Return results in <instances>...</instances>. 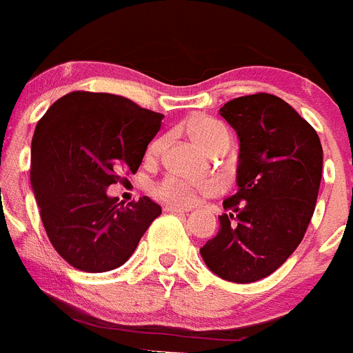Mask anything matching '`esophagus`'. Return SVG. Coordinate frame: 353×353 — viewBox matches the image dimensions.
Listing matches in <instances>:
<instances>
[{
	"mask_svg": "<svg viewBox=\"0 0 353 353\" xmlns=\"http://www.w3.org/2000/svg\"><path fill=\"white\" fill-rule=\"evenodd\" d=\"M164 210L166 212H189V208L187 207H180V205H174V203H166L164 205Z\"/></svg>",
	"mask_w": 353,
	"mask_h": 353,
	"instance_id": "34e87169",
	"label": "esophagus"
}]
</instances>
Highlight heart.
<instances>
[{"mask_svg":"<svg viewBox=\"0 0 353 353\" xmlns=\"http://www.w3.org/2000/svg\"><path fill=\"white\" fill-rule=\"evenodd\" d=\"M185 130L189 138L192 139L196 146L205 150L207 154H212L215 150L228 148L230 145V132L221 121L214 120L210 117H192L185 121ZM162 148V139H155L148 146V157H157ZM217 191V185L212 182L203 185H192L179 179L162 180L155 187V196L164 201H176V203L191 205L198 199L199 194H212Z\"/></svg>","mask_w":353,"mask_h":353,"instance_id":"b5f03b06","label":"heart"}]
</instances>
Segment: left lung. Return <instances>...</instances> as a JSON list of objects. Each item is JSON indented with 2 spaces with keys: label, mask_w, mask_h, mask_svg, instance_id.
Instances as JSON below:
<instances>
[{
  "label": "left lung",
  "mask_w": 353,
  "mask_h": 353,
  "mask_svg": "<svg viewBox=\"0 0 353 353\" xmlns=\"http://www.w3.org/2000/svg\"><path fill=\"white\" fill-rule=\"evenodd\" d=\"M219 114L239 138L236 192L223 201L219 232L199 249L232 283L270 276L302 242L316 207L323 150L316 130L269 93L226 102Z\"/></svg>",
  "instance_id": "8db88e82"
}]
</instances>
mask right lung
<instances>
[{
  "label": "right lung",
  "instance_id": "right-lung-1",
  "mask_svg": "<svg viewBox=\"0 0 353 353\" xmlns=\"http://www.w3.org/2000/svg\"><path fill=\"white\" fill-rule=\"evenodd\" d=\"M164 114L113 93L72 92L40 118L31 139V189L51 244L84 272L125 263L161 205L148 196L123 207L108 196L136 173Z\"/></svg>",
  "mask_w": 353,
  "mask_h": 353
}]
</instances>
